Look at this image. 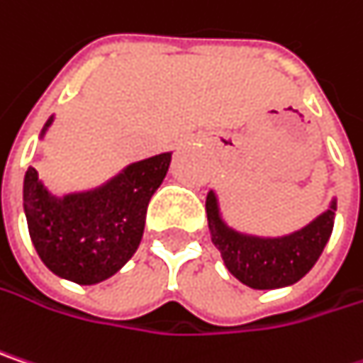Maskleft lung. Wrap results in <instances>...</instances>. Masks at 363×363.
<instances>
[{
    "mask_svg": "<svg viewBox=\"0 0 363 363\" xmlns=\"http://www.w3.org/2000/svg\"><path fill=\"white\" fill-rule=\"evenodd\" d=\"M335 210L337 203L333 201L330 210L318 216L306 228L279 239H259L241 235L222 222L212 191L206 199L214 245L220 249L228 272L251 289H279L303 279L330 239Z\"/></svg>",
    "mask_w": 363,
    "mask_h": 363,
    "instance_id": "obj_1",
    "label": "left lung"
}]
</instances>
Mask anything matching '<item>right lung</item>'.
Wrapping results in <instances>:
<instances>
[{"instance_id":"1","label":"right lung","mask_w":363,"mask_h":363,"mask_svg":"<svg viewBox=\"0 0 363 363\" xmlns=\"http://www.w3.org/2000/svg\"><path fill=\"white\" fill-rule=\"evenodd\" d=\"M50 124L51 120L45 128ZM172 153H160L130 164L108 184L64 199L51 197L30 166L24 177V214L43 264L79 284L116 274L141 243L149 199L164 181Z\"/></svg>"}]
</instances>
